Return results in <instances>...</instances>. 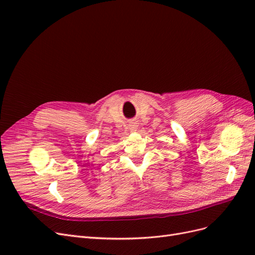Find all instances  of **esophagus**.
Segmentation results:
<instances>
[{"mask_svg": "<svg viewBox=\"0 0 255 255\" xmlns=\"http://www.w3.org/2000/svg\"><path fill=\"white\" fill-rule=\"evenodd\" d=\"M128 127H129V129H130V130H133V132H135V130H136V129H137V128H138V126H137V123H136V122H132Z\"/></svg>", "mask_w": 255, "mask_h": 255, "instance_id": "esophagus-1", "label": "esophagus"}]
</instances>
